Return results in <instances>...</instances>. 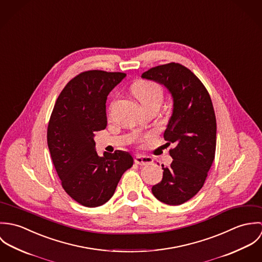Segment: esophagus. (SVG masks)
Here are the masks:
<instances>
[{"label": "esophagus", "mask_w": 262, "mask_h": 262, "mask_svg": "<svg viewBox=\"0 0 262 262\" xmlns=\"http://www.w3.org/2000/svg\"><path fill=\"white\" fill-rule=\"evenodd\" d=\"M135 163L138 165H148L152 163V158L148 156H143V155H137L134 159Z\"/></svg>", "instance_id": "34e87169"}]
</instances>
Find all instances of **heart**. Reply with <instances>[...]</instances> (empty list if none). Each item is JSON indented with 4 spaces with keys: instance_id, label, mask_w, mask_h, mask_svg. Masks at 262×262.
<instances>
[{
    "instance_id": "obj_1",
    "label": "heart",
    "mask_w": 262,
    "mask_h": 262,
    "mask_svg": "<svg viewBox=\"0 0 262 262\" xmlns=\"http://www.w3.org/2000/svg\"><path fill=\"white\" fill-rule=\"evenodd\" d=\"M132 93L145 108L150 105H160L163 99V91L160 84L147 79L135 81L131 88Z\"/></svg>"
}]
</instances>
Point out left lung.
<instances>
[{
	"mask_svg": "<svg viewBox=\"0 0 262 262\" xmlns=\"http://www.w3.org/2000/svg\"><path fill=\"white\" fill-rule=\"evenodd\" d=\"M163 84L173 100L164 131L172 162L162 165L163 177L152 187L154 196L170 206L186 203L203 187L215 159L217 124L211 97L202 81L186 67L170 62L141 75Z\"/></svg>",
	"mask_w": 262,
	"mask_h": 262,
	"instance_id": "1",
	"label": "left lung"
}]
</instances>
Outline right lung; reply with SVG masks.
I'll list each match as a JSON object with an SVG mask.
<instances>
[{"mask_svg": "<svg viewBox=\"0 0 262 262\" xmlns=\"http://www.w3.org/2000/svg\"><path fill=\"white\" fill-rule=\"evenodd\" d=\"M125 76L104 71L76 75L61 91L50 116L47 144L55 170L67 193L84 207L107 203L133 165L125 151L99 156L94 140L95 133L107 127V97Z\"/></svg>", "mask_w": 262, "mask_h": 262, "instance_id": "1", "label": "right lung"}]
</instances>
